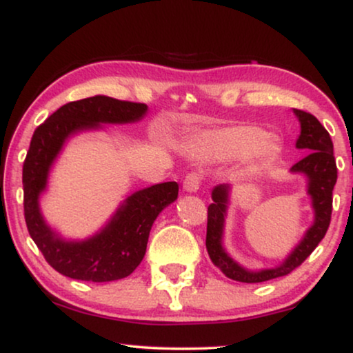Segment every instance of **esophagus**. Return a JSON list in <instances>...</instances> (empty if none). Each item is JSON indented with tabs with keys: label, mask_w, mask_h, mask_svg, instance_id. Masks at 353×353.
I'll use <instances>...</instances> for the list:
<instances>
[{
	"label": "esophagus",
	"mask_w": 353,
	"mask_h": 353,
	"mask_svg": "<svg viewBox=\"0 0 353 353\" xmlns=\"http://www.w3.org/2000/svg\"><path fill=\"white\" fill-rule=\"evenodd\" d=\"M201 179H203V177H201L199 172H189L184 179V190L196 192L201 184Z\"/></svg>",
	"instance_id": "34e87169"
}]
</instances>
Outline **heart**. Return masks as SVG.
Listing matches in <instances>:
<instances>
[{
    "instance_id": "obj_1",
    "label": "heart",
    "mask_w": 353,
    "mask_h": 353,
    "mask_svg": "<svg viewBox=\"0 0 353 353\" xmlns=\"http://www.w3.org/2000/svg\"><path fill=\"white\" fill-rule=\"evenodd\" d=\"M248 147L256 154H268L272 152L274 143L271 137L261 135V130L253 125H232L218 130H211L200 140V148L210 157H234Z\"/></svg>"
}]
</instances>
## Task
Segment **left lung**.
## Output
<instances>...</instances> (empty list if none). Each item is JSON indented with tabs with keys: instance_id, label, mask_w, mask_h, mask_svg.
I'll use <instances>...</instances> for the list:
<instances>
[{
	"instance_id": "obj_1",
	"label": "left lung",
	"mask_w": 353,
	"mask_h": 353,
	"mask_svg": "<svg viewBox=\"0 0 353 353\" xmlns=\"http://www.w3.org/2000/svg\"><path fill=\"white\" fill-rule=\"evenodd\" d=\"M300 121V137L297 140V148L308 150V154L295 163L290 171L302 172L308 177V194L313 200L314 223L305 234L303 241L295 247L283 265L271 268V270L248 271L239 266L221 245L223 237L224 216L228 208V185L214 187L213 203L208 206V223H206V250L211 261L219 268L224 276L239 283L255 284L265 281L288 276L295 268H299L312 252L318 247V243L326 236L327 228L331 223L332 213V190L337 181V166L334 152H332L331 135L324 129V125L313 114L307 111L294 110Z\"/></svg>"
}]
</instances>
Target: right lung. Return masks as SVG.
Instances as JSON below:
<instances>
[{
    "label": "right lung",
    "mask_w": 353,
    "mask_h": 353,
    "mask_svg": "<svg viewBox=\"0 0 353 353\" xmlns=\"http://www.w3.org/2000/svg\"><path fill=\"white\" fill-rule=\"evenodd\" d=\"M145 112L147 105L143 103L97 95L65 103L32 135L22 168L26 224L48 265L68 278L110 283L132 274L147 252L154 219L164 206L177 199L179 185L176 182H163L135 192L100 234L83 242L59 239L40 214L39 196L46 187L50 166L70 134L95 129L101 122L122 124L139 121Z\"/></svg>",
    "instance_id": "obj_1"
}]
</instances>
